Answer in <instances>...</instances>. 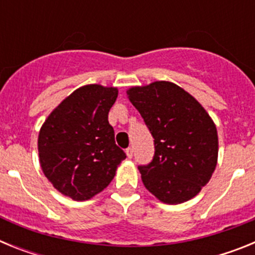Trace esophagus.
<instances>
[{
    "mask_svg": "<svg viewBox=\"0 0 255 255\" xmlns=\"http://www.w3.org/2000/svg\"><path fill=\"white\" fill-rule=\"evenodd\" d=\"M132 154H134V150H132V148H128V149H126V155H128L129 158H132Z\"/></svg>",
    "mask_w": 255,
    "mask_h": 255,
    "instance_id": "esophagus-1",
    "label": "esophagus"
}]
</instances>
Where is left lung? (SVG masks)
<instances>
[{
    "label": "left lung",
    "instance_id": "8db88e82",
    "mask_svg": "<svg viewBox=\"0 0 255 255\" xmlns=\"http://www.w3.org/2000/svg\"><path fill=\"white\" fill-rule=\"evenodd\" d=\"M126 93L154 138L152 162L138 167L144 186L166 204L194 198L217 164V129L211 116L170 82L132 87Z\"/></svg>",
    "mask_w": 255,
    "mask_h": 255
}]
</instances>
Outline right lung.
<instances>
[{
    "mask_svg": "<svg viewBox=\"0 0 255 255\" xmlns=\"http://www.w3.org/2000/svg\"><path fill=\"white\" fill-rule=\"evenodd\" d=\"M119 91L89 84L66 97L40 128V167L61 194L82 202L112 181L126 154L115 143L108 112Z\"/></svg>",
    "mask_w": 255,
    "mask_h": 255,
    "instance_id": "1",
    "label": "right lung"
}]
</instances>
